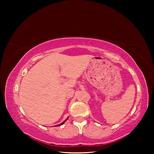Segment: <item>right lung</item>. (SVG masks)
I'll list each match as a JSON object with an SVG mask.
<instances>
[{
    "instance_id": "1",
    "label": "right lung",
    "mask_w": 154,
    "mask_h": 154,
    "mask_svg": "<svg viewBox=\"0 0 154 154\" xmlns=\"http://www.w3.org/2000/svg\"><path fill=\"white\" fill-rule=\"evenodd\" d=\"M68 118H67L66 119H65V120L63 122H62V123L61 124H58V125H56V126H61V125H62V124H64V122H66V120H67V119H68Z\"/></svg>"
}]
</instances>
